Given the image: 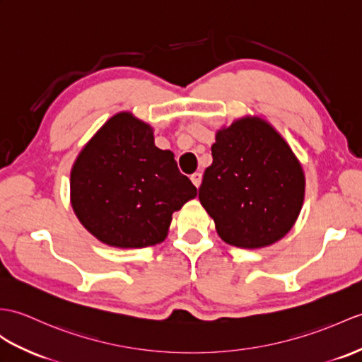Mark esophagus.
<instances>
[{
	"label": "esophagus",
	"instance_id": "1",
	"mask_svg": "<svg viewBox=\"0 0 362 362\" xmlns=\"http://www.w3.org/2000/svg\"><path fill=\"white\" fill-rule=\"evenodd\" d=\"M191 182L194 183L196 188H199L200 183H202V174H200V173H194V174H192V175H191Z\"/></svg>",
	"mask_w": 362,
	"mask_h": 362
}]
</instances>
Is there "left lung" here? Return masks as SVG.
Wrapping results in <instances>:
<instances>
[{
    "label": "left lung",
    "mask_w": 362,
    "mask_h": 362,
    "mask_svg": "<svg viewBox=\"0 0 362 362\" xmlns=\"http://www.w3.org/2000/svg\"><path fill=\"white\" fill-rule=\"evenodd\" d=\"M211 153L199 199L219 238L248 250L281 240L305 197V174L288 143L267 120L245 115L216 132Z\"/></svg>",
    "instance_id": "left-lung-1"
}]
</instances>
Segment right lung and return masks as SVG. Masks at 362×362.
I'll return each instance as SVG.
<instances>
[{
  "label": "right lung",
  "mask_w": 362,
  "mask_h": 362,
  "mask_svg": "<svg viewBox=\"0 0 362 362\" xmlns=\"http://www.w3.org/2000/svg\"><path fill=\"white\" fill-rule=\"evenodd\" d=\"M197 196L153 126L132 112L112 115L75 158L71 205L80 223L109 247L145 248L166 239L173 213Z\"/></svg>",
  "instance_id": "1"
}]
</instances>
